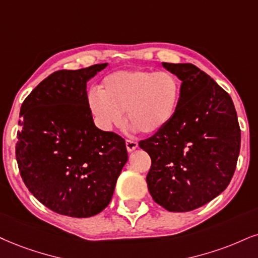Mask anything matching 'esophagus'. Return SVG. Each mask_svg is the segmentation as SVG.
Returning <instances> with one entry per match:
<instances>
[{
	"label": "esophagus",
	"mask_w": 258,
	"mask_h": 258,
	"mask_svg": "<svg viewBox=\"0 0 258 258\" xmlns=\"http://www.w3.org/2000/svg\"><path fill=\"white\" fill-rule=\"evenodd\" d=\"M125 146H126V151L128 152H133L135 151L136 148H138V142L135 141V140H130V139H126L125 140Z\"/></svg>",
	"instance_id": "obj_1"
}]
</instances>
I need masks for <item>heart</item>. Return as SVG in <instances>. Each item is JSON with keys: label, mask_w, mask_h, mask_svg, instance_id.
I'll list each match as a JSON object with an SVG mask.
<instances>
[{"label": "heart", "mask_w": 258, "mask_h": 258, "mask_svg": "<svg viewBox=\"0 0 258 258\" xmlns=\"http://www.w3.org/2000/svg\"><path fill=\"white\" fill-rule=\"evenodd\" d=\"M183 86L167 71H119L103 79L100 90L92 88L87 101L98 125L111 130L126 119L145 134H154L176 116Z\"/></svg>", "instance_id": "heart-1"}]
</instances>
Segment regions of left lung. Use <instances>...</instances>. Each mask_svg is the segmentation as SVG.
<instances>
[{"label": "left lung", "instance_id": "left-lung-1", "mask_svg": "<svg viewBox=\"0 0 258 258\" xmlns=\"http://www.w3.org/2000/svg\"><path fill=\"white\" fill-rule=\"evenodd\" d=\"M182 80V100L168 125L139 146L151 157L146 182L158 205L190 212L230 184L240 151V128L230 94L191 63H163Z\"/></svg>", "mask_w": 258, "mask_h": 258}]
</instances>
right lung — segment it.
Returning <instances> with one entry per match:
<instances>
[{"instance_id":"right-lung-1","label":"right lung","mask_w":258,"mask_h":258,"mask_svg":"<svg viewBox=\"0 0 258 258\" xmlns=\"http://www.w3.org/2000/svg\"><path fill=\"white\" fill-rule=\"evenodd\" d=\"M107 63L57 71L21 105L15 154L25 185L58 214L88 218L112 199L128 160L125 140L94 125L86 82Z\"/></svg>"}]
</instances>
